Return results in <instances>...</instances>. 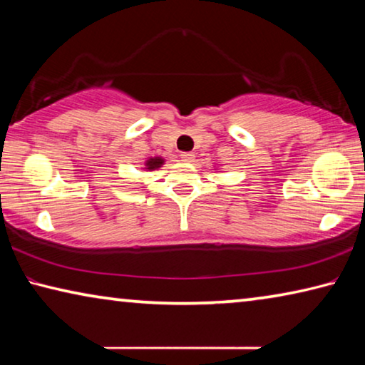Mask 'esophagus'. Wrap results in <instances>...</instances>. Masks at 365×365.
Returning a JSON list of instances; mask_svg holds the SVG:
<instances>
[{
    "label": "esophagus",
    "mask_w": 365,
    "mask_h": 365,
    "mask_svg": "<svg viewBox=\"0 0 365 365\" xmlns=\"http://www.w3.org/2000/svg\"><path fill=\"white\" fill-rule=\"evenodd\" d=\"M180 158H182V160H183V163H193V160H195V154L193 153H182L180 154Z\"/></svg>",
    "instance_id": "esophagus-1"
}]
</instances>
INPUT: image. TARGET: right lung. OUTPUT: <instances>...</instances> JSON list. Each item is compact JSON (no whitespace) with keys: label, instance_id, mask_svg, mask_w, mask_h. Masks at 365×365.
<instances>
[{"label":"right lung","instance_id":"1","mask_svg":"<svg viewBox=\"0 0 365 365\" xmlns=\"http://www.w3.org/2000/svg\"><path fill=\"white\" fill-rule=\"evenodd\" d=\"M164 163H165V159H164V158H160V156L148 158V159L145 160V168H143V169H145L146 172L156 170V169H159V168H163Z\"/></svg>","mask_w":365,"mask_h":365}]
</instances>
